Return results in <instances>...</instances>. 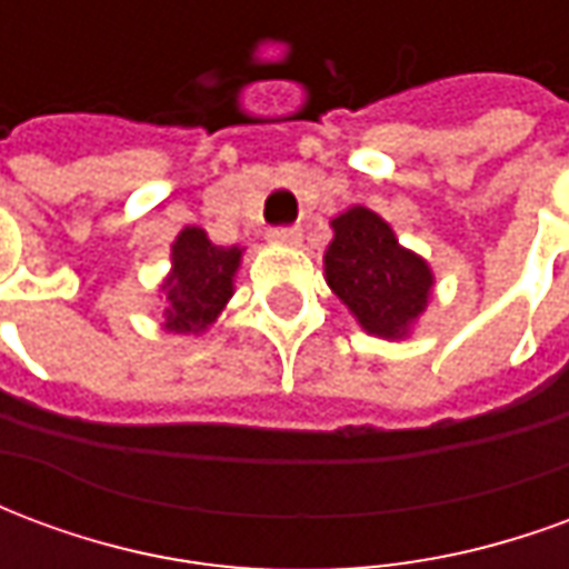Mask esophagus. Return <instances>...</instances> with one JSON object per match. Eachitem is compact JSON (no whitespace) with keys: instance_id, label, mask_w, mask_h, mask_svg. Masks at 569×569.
<instances>
[{"instance_id":"1","label":"esophagus","mask_w":569,"mask_h":569,"mask_svg":"<svg viewBox=\"0 0 569 569\" xmlns=\"http://www.w3.org/2000/svg\"><path fill=\"white\" fill-rule=\"evenodd\" d=\"M268 237H271L273 243H286V247H292V243H298V240H301V231H298V228H292V224H280V228H271V231H268Z\"/></svg>"}]
</instances>
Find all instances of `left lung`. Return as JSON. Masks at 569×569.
Segmentation results:
<instances>
[{"mask_svg": "<svg viewBox=\"0 0 569 569\" xmlns=\"http://www.w3.org/2000/svg\"><path fill=\"white\" fill-rule=\"evenodd\" d=\"M326 252V280L362 329L381 338H402L427 308L432 273L427 261L396 243L381 216L366 207L341 212Z\"/></svg>", "mask_w": 569, "mask_h": 569, "instance_id": "obj_1", "label": "left lung"}]
</instances>
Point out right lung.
Here are the masks:
<instances>
[{
    "mask_svg": "<svg viewBox=\"0 0 569 569\" xmlns=\"http://www.w3.org/2000/svg\"><path fill=\"white\" fill-rule=\"evenodd\" d=\"M237 264L240 249L212 247L200 228H186L176 237L173 273L163 283L170 298V308L163 310V326L179 335L203 332L234 292L231 277Z\"/></svg>",
    "mask_w": 569,
    "mask_h": 569,
    "instance_id": "obj_1",
    "label": "right lung"
}]
</instances>
